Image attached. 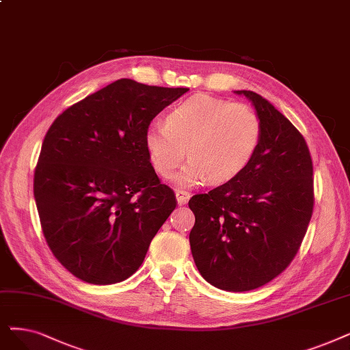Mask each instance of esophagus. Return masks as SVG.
Here are the masks:
<instances>
[{
    "label": "esophagus",
    "instance_id": "esophagus-1",
    "mask_svg": "<svg viewBox=\"0 0 350 350\" xmlns=\"http://www.w3.org/2000/svg\"><path fill=\"white\" fill-rule=\"evenodd\" d=\"M175 197H176V201H178L179 205H185L191 198V193L187 192V191H183V189H176Z\"/></svg>",
    "mask_w": 350,
    "mask_h": 350
}]
</instances>
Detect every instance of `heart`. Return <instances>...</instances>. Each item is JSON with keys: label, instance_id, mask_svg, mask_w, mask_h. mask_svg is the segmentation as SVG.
Returning <instances> with one entry per match:
<instances>
[{"label": "heart", "instance_id": "1", "mask_svg": "<svg viewBox=\"0 0 350 350\" xmlns=\"http://www.w3.org/2000/svg\"><path fill=\"white\" fill-rule=\"evenodd\" d=\"M262 126L247 105L206 94L176 105L166 123L153 122L144 133L149 159L162 176L171 175L188 153V163L172 179L178 187L221 184L241 174L254 158Z\"/></svg>", "mask_w": 350, "mask_h": 350}]
</instances>
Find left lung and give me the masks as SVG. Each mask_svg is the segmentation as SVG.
I'll use <instances>...</instances> for the list:
<instances>
[{"label": "left lung", "instance_id": "left-lung-1", "mask_svg": "<svg viewBox=\"0 0 350 350\" xmlns=\"http://www.w3.org/2000/svg\"><path fill=\"white\" fill-rule=\"evenodd\" d=\"M234 93L253 105L261 142L241 174L189 200V244L209 284L248 291L271 282L297 254L313 213V163L304 137L269 100Z\"/></svg>", "mask_w": 350, "mask_h": 350}]
</instances>
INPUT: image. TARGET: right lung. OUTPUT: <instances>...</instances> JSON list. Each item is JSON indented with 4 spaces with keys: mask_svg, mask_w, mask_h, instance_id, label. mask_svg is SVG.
<instances>
[{
    "mask_svg": "<svg viewBox=\"0 0 350 350\" xmlns=\"http://www.w3.org/2000/svg\"><path fill=\"white\" fill-rule=\"evenodd\" d=\"M188 90L120 79L66 109L46 133L34 172L37 211L51 253L80 280H126L175 209L144 133Z\"/></svg>",
    "mask_w": 350,
    "mask_h": 350,
    "instance_id": "right-lung-1",
    "label": "right lung"
}]
</instances>
